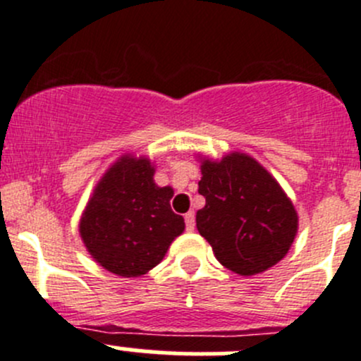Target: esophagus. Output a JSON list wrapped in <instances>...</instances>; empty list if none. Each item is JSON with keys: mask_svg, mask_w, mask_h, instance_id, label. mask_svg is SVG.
Instances as JSON below:
<instances>
[{"mask_svg": "<svg viewBox=\"0 0 361 361\" xmlns=\"http://www.w3.org/2000/svg\"><path fill=\"white\" fill-rule=\"evenodd\" d=\"M185 225H187V231L192 232L195 227V214L194 211H188L187 214H185Z\"/></svg>", "mask_w": 361, "mask_h": 361, "instance_id": "obj_1", "label": "esophagus"}]
</instances>
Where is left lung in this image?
<instances>
[{"instance_id":"1","label":"left lung","mask_w":361,"mask_h":361,"mask_svg":"<svg viewBox=\"0 0 361 361\" xmlns=\"http://www.w3.org/2000/svg\"><path fill=\"white\" fill-rule=\"evenodd\" d=\"M199 234L224 267L239 276L262 274L292 248L298 231L293 202L258 160L243 152L221 159L199 155Z\"/></svg>"}]
</instances>
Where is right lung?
Returning a JSON list of instances; mask_svg holds the SVG:
<instances>
[{"label": "right lung", "instance_id": "right-lung-1", "mask_svg": "<svg viewBox=\"0 0 361 361\" xmlns=\"http://www.w3.org/2000/svg\"><path fill=\"white\" fill-rule=\"evenodd\" d=\"M148 157L126 154L103 174L80 218V238L90 257L122 278H137L159 265L185 231L171 209V187H159Z\"/></svg>", "mask_w": 361, "mask_h": 361}]
</instances>
